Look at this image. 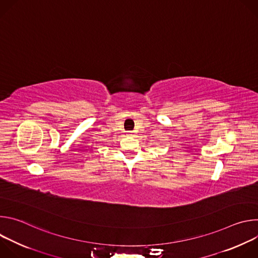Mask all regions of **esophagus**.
I'll return each instance as SVG.
<instances>
[{
  "label": "esophagus",
  "instance_id": "obj_1",
  "mask_svg": "<svg viewBox=\"0 0 258 258\" xmlns=\"http://www.w3.org/2000/svg\"><path fill=\"white\" fill-rule=\"evenodd\" d=\"M127 135H128V136H134V135H135V132H127Z\"/></svg>",
  "mask_w": 258,
  "mask_h": 258
}]
</instances>
